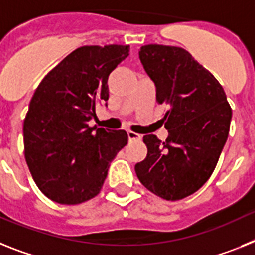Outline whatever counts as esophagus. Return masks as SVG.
<instances>
[{"label": "esophagus", "mask_w": 255, "mask_h": 255, "mask_svg": "<svg viewBox=\"0 0 255 255\" xmlns=\"http://www.w3.org/2000/svg\"><path fill=\"white\" fill-rule=\"evenodd\" d=\"M127 134H128V140H129V141L141 140V134L136 133V132H132V130H128Z\"/></svg>", "instance_id": "esophagus-1"}]
</instances>
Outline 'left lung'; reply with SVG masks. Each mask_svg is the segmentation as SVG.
Returning a JSON list of instances; mask_svg holds the SVG:
<instances>
[{
	"label": "left lung",
	"instance_id": "8db88e82",
	"mask_svg": "<svg viewBox=\"0 0 255 255\" xmlns=\"http://www.w3.org/2000/svg\"><path fill=\"white\" fill-rule=\"evenodd\" d=\"M140 60L165 104L167 140L143 136L147 155L134 170L146 189L165 200L198 191L213 173L229 137L232 110L225 91L189 51L177 46L145 45Z\"/></svg>",
	"mask_w": 255,
	"mask_h": 255
}]
</instances>
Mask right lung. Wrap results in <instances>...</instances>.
Masks as SVG:
<instances>
[{"instance_id": "obj_1", "label": "right lung", "mask_w": 255, "mask_h": 255, "mask_svg": "<svg viewBox=\"0 0 255 255\" xmlns=\"http://www.w3.org/2000/svg\"><path fill=\"white\" fill-rule=\"evenodd\" d=\"M128 45L82 46L41 81L23 126L24 155L35 185L52 201L75 205L100 192L110 161L128 142L126 130L90 127L109 99L108 78Z\"/></svg>"}]
</instances>
